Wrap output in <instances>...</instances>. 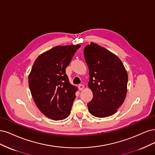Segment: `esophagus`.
<instances>
[{
	"mask_svg": "<svg viewBox=\"0 0 155 155\" xmlns=\"http://www.w3.org/2000/svg\"><path fill=\"white\" fill-rule=\"evenodd\" d=\"M78 89L79 90H82V89H84V86L83 84H79L78 85Z\"/></svg>",
	"mask_w": 155,
	"mask_h": 155,
	"instance_id": "1",
	"label": "esophagus"
}]
</instances>
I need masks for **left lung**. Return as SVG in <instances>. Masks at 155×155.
Listing matches in <instances>:
<instances>
[{
	"label": "left lung",
	"instance_id": "obj_1",
	"mask_svg": "<svg viewBox=\"0 0 155 155\" xmlns=\"http://www.w3.org/2000/svg\"><path fill=\"white\" fill-rule=\"evenodd\" d=\"M84 54L89 71L88 86L93 94L88 110L98 118L111 116L126 98L127 73L120 59L96 43L87 45Z\"/></svg>",
	"mask_w": 155,
	"mask_h": 155
}]
</instances>
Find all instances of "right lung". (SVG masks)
<instances>
[{"label":"right lung","instance_id":"add662e5","mask_svg":"<svg viewBox=\"0 0 155 155\" xmlns=\"http://www.w3.org/2000/svg\"><path fill=\"white\" fill-rule=\"evenodd\" d=\"M81 45L57 46L39 55L28 77L29 89L37 107L54 120L67 118L77 87L69 81L66 68Z\"/></svg>","mask_w":155,"mask_h":155}]
</instances>
